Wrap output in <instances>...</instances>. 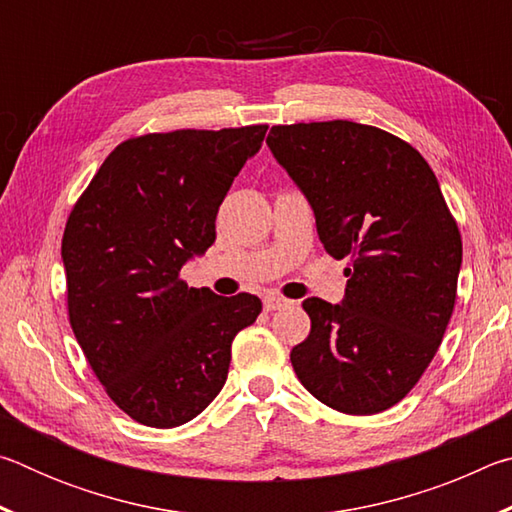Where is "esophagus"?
I'll return each instance as SVG.
<instances>
[{
  "label": "esophagus",
  "instance_id": "1",
  "mask_svg": "<svg viewBox=\"0 0 512 512\" xmlns=\"http://www.w3.org/2000/svg\"><path fill=\"white\" fill-rule=\"evenodd\" d=\"M291 300L277 296V293H268V296L264 298V307L266 311H275V309H282V307H289Z\"/></svg>",
  "mask_w": 512,
  "mask_h": 512
}]
</instances>
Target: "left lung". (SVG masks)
<instances>
[{
    "mask_svg": "<svg viewBox=\"0 0 512 512\" xmlns=\"http://www.w3.org/2000/svg\"><path fill=\"white\" fill-rule=\"evenodd\" d=\"M266 144L348 257L341 305L307 298L311 332L291 350L307 391L348 415L404 400L438 352L456 302L463 241L427 160L354 121L273 126Z\"/></svg>",
    "mask_w": 512,
    "mask_h": 512,
    "instance_id": "8db88e82",
    "label": "left lung"
}]
</instances>
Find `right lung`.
Segmentation results:
<instances>
[{
	"mask_svg": "<svg viewBox=\"0 0 512 512\" xmlns=\"http://www.w3.org/2000/svg\"><path fill=\"white\" fill-rule=\"evenodd\" d=\"M266 124L121 142L63 235L67 314L106 393L135 422L171 429L205 411L262 300L187 287L180 268L216 239V212Z\"/></svg>",
	"mask_w": 512,
	"mask_h": 512,
	"instance_id": "1",
	"label": "right lung"
}]
</instances>
